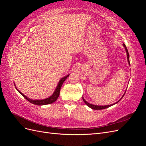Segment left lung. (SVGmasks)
I'll list each match as a JSON object with an SVG mask.
<instances>
[{"mask_svg":"<svg viewBox=\"0 0 146 146\" xmlns=\"http://www.w3.org/2000/svg\"><path fill=\"white\" fill-rule=\"evenodd\" d=\"M123 46L125 47V51H126V53H127V60H128V62H129V65H130V60H129V52H128V50H127V47H126V46L125 45V44L124 43H123ZM126 92V91H125ZM125 95V93L123 94V95L122 96V97L121 98V99H120V100H121L122 99V98H123V96ZM82 99H83V102H85V104H86V105H88V107H89L90 108H92V109H93V110H103V109H105V108H108V107H111V106H112V105H114V104H117L118 102H119V100L118 102H117L116 103H115V104H111V105H104V106H100V105H92V104H90V103H88V102H87L84 99V98H83H83H82Z\"/></svg>","mask_w":146,"mask_h":146,"instance_id":"1","label":"left lung"}]
</instances>
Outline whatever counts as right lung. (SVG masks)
<instances>
[{
  "label": "right lung",
  "mask_w": 146,
  "mask_h": 146,
  "mask_svg": "<svg viewBox=\"0 0 146 146\" xmlns=\"http://www.w3.org/2000/svg\"><path fill=\"white\" fill-rule=\"evenodd\" d=\"M69 74L68 75V76H66V77H63L61 79V80H60V82H58V85H57L54 92V93H53V94L51 96H50L49 98H48L47 99H42V100H33V99H30L29 98H27V96H25L24 94H23V93H22V92L16 88L15 85V86L16 87V89L17 90V91H18L19 93L22 96H23L25 99H27L29 102H30V103H32V104H33L34 105H44L50 104L52 103H54V102H55L56 100V99L58 98L61 86H62L63 82L66 80V79L69 77Z\"/></svg>",
  "instance_id": "add662e5"
}]
</instances>
